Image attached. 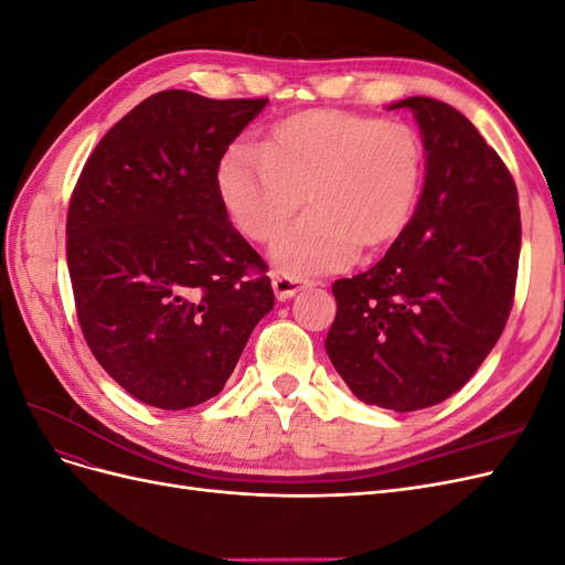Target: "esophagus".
Listing matches in <instances>:
<instances>
[{
    "label": "esophagus",
    "instance_id": "34e87169",
    "mask_svg": "<svg viewBox=\"0 0 565 565\" xmlns=\"http://www.w3.org/2000/svg\"><path fill=\"white\" fill-rule=\"evenodd\" d=\"M313 285H316L313 280L287 276V273H273V292H276L280 301L292 299L297 292H301V289H309Z\"/></svg>",
    "mask_w": 565,
    "mask_h": 565
}]
</instances>
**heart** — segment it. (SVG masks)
<instances>
[{
  "instance_id": "heart-1",
  "label": "heart",
  "mask_w": 565,
  "mask_h": 565,
  "mask_svg": "<svg viewBox=\"0 0 565 565\" xmlns=\"http://www.w3.org/2000/svg\"><path fill=\"white\" fill-rule=\"evenodd\" d=\"M424 177L415 129L344 110H306L273 125L256 152L233 148L216 193L235 228L273 243L301 207L309 216L273 247L289 273H320L388 249L413 221Z\"/></svg>"
}]
</instances>
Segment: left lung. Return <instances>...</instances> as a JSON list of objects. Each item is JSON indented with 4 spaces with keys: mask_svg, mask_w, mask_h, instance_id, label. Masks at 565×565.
<instances>
[{
    "mask_svg": "<svg viewBox=\"0 0 565 565\" xmlns=\"http://www.w3.org/2000/svg\"><path fill=\"white\" fill-rule=\"evenodd\" d=\"M426 152L407 231L361 276L337 280L324 339L355 398L396 413L450 398L498 344L514 301L521 212L516 183L452 106L409 96Z\"/></svg>",
    "mask_w": 565,
    "mask_h": 565,
    "instance_id": "obj_1",
    "label": "left lung"
}]
</instances>
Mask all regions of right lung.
Segmentation results:
<instances>
[{
	"mask_svg": "<svg viewBox=\"0 0 565 565\" xmlns=\"http://www.w3.org/2000/svg\"><path fill=\"white\" fill-rule=\"evenodd\" d=\"M266 104L160 92L100 139L75 185L65 235L79 328L152 407L214 398L273 309L266 264L216 193L221 158Z\"/></svg>",
	"mask_w": 565,
	"mask_h": 565,
	"instance_id": "right-lung-1",
	"label": "right lung"
}]
</instances>
